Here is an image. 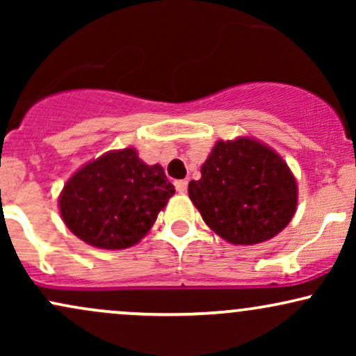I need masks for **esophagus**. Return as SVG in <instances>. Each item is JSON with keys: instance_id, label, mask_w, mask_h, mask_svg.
Instances as JSON below:
<instances>
[{"instance_id": "34e87169", "label": "esophagus", "mask_w": 356, "mask_h": 356, "mask_svg": "<svg viewBox=\"0 0 356 356\" xmlns=\"http://www.w3.org/2000/svg\"><path fill=\"white\" fill-rule=\"evenodd\" d=\"M175 189L179 194H186L187 192V181H175Z\"/></svg>"}]
</instances>
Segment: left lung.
<instances>
[{
  "label": "left lung",
  "mask_w": 356,
  "mask_h": 356,
  "mask_svg": "<svg viewBox=\"0 0 356 356\" xmlns=\"http://www.w3.org/2000/svg\"><path fill=\"white\" fill-rule=\"evenodd\" d=\"M201 174L189 182V197L227 243H264L295 216V175L281 155L252 137L216 142Z\"/></svg>",
  "instance_id": "obj_1"
}]
</instances>
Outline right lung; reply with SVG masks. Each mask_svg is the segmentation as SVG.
<instances>
[{"instance_id": "obj_1", "label": "right lung", "mask_w": 356, "mask_h": 356, "mask_svg": "<svg viewBox=\"0 0 356 356\" xmlns=\"http://www.w3.org/2000/svg\"><path fill=\"white\" fill-rule=\"evenodd\" d=\"M161 165H147L137 150H110L68 179L58 206L76 238L102 249H125L140 241L174 195Z\"/></svg>"}]
</instances>
